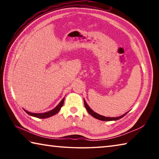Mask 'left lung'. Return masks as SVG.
Listing matches in <instances>:
<instances>
[{"instance_id": "1", "label": "left lung", "mask_w": 159, "mask_h": 159, "mask_svg": "<svg viewBox=\"0 0 159 159\" xmlns=\"http://www.w3.org/2000/svg\"><path fill=\"white\" fill-rule=\"evenodd\" d=\"M84 104H85V107L86 110H87L88 112L89 113V114L91 116H92L97 118V119L100 120H104V121H110V120H118V119H119V118H123L126 114H127V113H126V114H123L122 116H118V117H112V118H111V117H105V116H101V115H99L98 114H97V113H95V112H94L93 110L90 108L89 106L88 105L87 103H86V102L85 101V99H84Z\"/></svg>"}]
</instances>
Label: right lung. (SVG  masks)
Instances as JSON below:
<instances>
[{
	"label": "right lung",
	"mask_w": 159,
	"mask_h": 159,
	"mask_svg": "<svg viewBox=\"0 0 159 159\" xmlns=\"http://www.w3.org/2000/svg\"><path fill=\"white\" fill-rule=\"evenodd\" d=\"M64 98H63L61 99V101L60 102V104H58V105L55 107V109H53L52 110H51V111H49L48 112H45V113H43V114H37V113H31V112H29L26 111H25L29 115L32 116H34V117H36V118H48V117H50L52 116L55 115L56 114H57V113L60 111V110L61 109V107H62L63 104H64Z\"/></svg>",
	"instance_id": "add662e5"
}]
</instances>
